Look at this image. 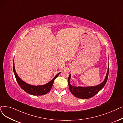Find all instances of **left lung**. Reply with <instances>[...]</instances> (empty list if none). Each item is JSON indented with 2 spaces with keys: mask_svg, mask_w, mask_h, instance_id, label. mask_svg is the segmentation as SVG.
Here are the masks:
<instances>
[{
  "mask_svg": "<svg viewBox=\"0 0 123 123\" xmlns=\"http://www.w3.org/2000/svg\"><path fill=\"white\" fill-rule=\"evenodd\" d=\"M109 68L108 69V72L106 75V77L104 81L100 84L94 86H89V87H76L72 86L70 83V79L71 78V75H69L68 77V85L70 91L75 97L81 99H87L91 98L97 94L100 90L102 89L105 85L106 81H107L108 75H109Z\"/></svg>",
  "mask_w": 123,
  "mask_h": 123,
  "instance_id": "left-lung-1",
  "label": "left lung"
}]
</instances>
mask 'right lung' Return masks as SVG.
<instances>
[{"instance_id": "obj_1", "label": "right lung", "mask_w": 123, "mask_h": 123, "mask_svg": "<svg viewBox=\"0 0 123 123\" xmlns=\"http://www.w3.org/2000/svg\"><path fill=\"white\" fill-rule=\"evenodd\" d=\"M13 69L16 80H17L19 86L26 92L34 95H42L47 94L48 92H49L52 87V85L53 84V83H54V80L58 77V76L60 73V72L57 74L52 80H51L50 82L45 85H39V86H34V85H31L25 82L22 80H21L20 78L18 77L15 70L14 60L13 63Z\"/></svg>"}]
</instances>
